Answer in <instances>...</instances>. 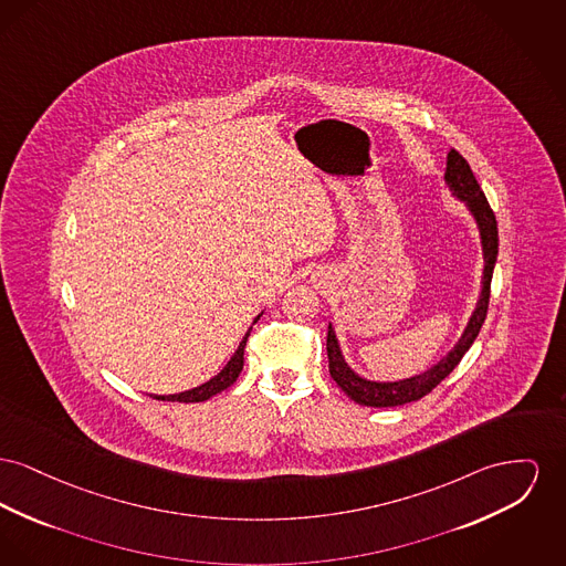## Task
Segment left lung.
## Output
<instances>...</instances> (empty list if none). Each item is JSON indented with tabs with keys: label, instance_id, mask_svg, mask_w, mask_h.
Masks as SVG:
<instances>
[{
	"label": "left lung",
	"instance_id": "1",
	"mask_svg": "<svg viewBox=\"0 0 566 566\" xmlns=\"http://www.w3.org/2000/svg\"><path fill=\"white\" fill-rule=\"evenodd\" d=\"M444 181L447 186L453 190V195L458 199L464 200L470 209V213L474 216L476 224H479V233H481V243H483V259H485V269H483V289H481V297L479 303L468 321L460 342L455 344V348L436 366L430 367L423 374H417L412 378L398 380V382H374L366 380L359 374H355L348 364L342 357L339 344L335 339L332 325L327 333V357H329V374L333 380L337 382V387L361 406H371V408H391V406H401L408 401H417V399L428 396L433 387H438L455 367L462 361L465 350L472 346V342L476 339V335L481 332L485 316H488V303H490V286H492V273L496 265V256H499V224H496V216L490 207V202L485 199L474 172L470 170V165L465 163L464 156L455 149L449 151L447 156V172H444Z\"/></svg>",
	"mask_w": 566,
	"mask_h": 566
}]
</instances>
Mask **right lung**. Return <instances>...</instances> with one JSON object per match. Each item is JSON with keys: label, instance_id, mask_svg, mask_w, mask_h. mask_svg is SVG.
<instances>
[{"label": "right lung", "instance_id": "1", "mask_svg": "<svg viewBox=\"0 0 566 566\" xmlns=\"http://www.w3.org/2000/svg\"><path fill=\"white\" fill-rule=\"evenodd\" d=\"M248 335H250V333H245V337L241 339L237 353L231 357V361L227 364V367H224L218 376H213L211 380H207L205 385H200L197 389H190V391H184V394H175V396H151V398L163 399V401H186V403H188V401H205V399H209L211 396H216V394L229 389L234 380L239 378V371L243 369V350H245Z\"/></svg>", "mask_w": 566, "mask_h": 566}]
</instances>
